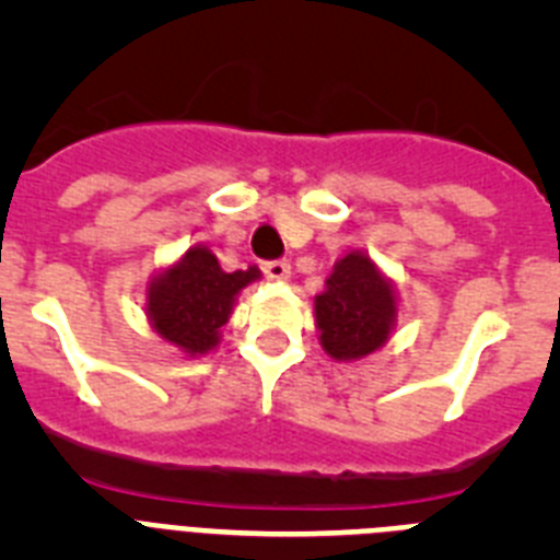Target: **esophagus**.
<instances>
[{
  "instance_id": "1",
  "label": "esophagus",
  "mask_w": 560,
  "mask_h": 560,
  "mask_svg": "<svg viewBox=\"0 0 560 560\" xmlns=\"http://www.w3.org/2000/svg\"><path fill=\"white\" fill-rule=\"evenodd\" d=\"M260 271H264L269 280H285L291 271L289 260H260Z\"/></svg>"
}]
</instances>
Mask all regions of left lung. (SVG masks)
Masks as SVG:
<instances>
[{"label": "left lung", "instance_id": "8db88e82", "mask_svg": "<svg viewBox=\"0 0 560 560\" xmlns=\"http://www.w3.org/2000/svg\"><path fill=\"white\" fill-rule=\"evenodd\" d=\"M328 289L316 296L319 341L334 359L350 361L378 350L395 323V296L370 257L350 252L336 264Z\"/></svg>", "mask_w": 560, "mask_h": 560}]
</instances>
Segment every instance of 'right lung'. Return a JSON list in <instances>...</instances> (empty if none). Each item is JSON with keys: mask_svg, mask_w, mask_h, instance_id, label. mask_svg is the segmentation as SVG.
I'll use <instances>...</instances> for the list:
<instances>
[{"mask_svg": "<svg viewBox=\"0 0 560 560\" xmlns=\"http://www.w3.org/2000/svg\"><path fill=\"white\" fill-rule=\"evenodd\" d=\"M257 277L255 266L226 275L215 255L192 246L185 260L156 277L148 291L153 328L187 353H207L230 319L235 294Z\"/></svg>", "mask_w": 560, "mask_h": 560, "instance_id": "1", "label": "right lung"}]
</instances>
